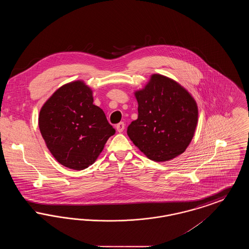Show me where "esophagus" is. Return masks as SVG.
<instances>
[{
	"instance_id": "esophagus-1",
	"label": "esophagus",
	"mask_w": 249,
	"mask_h": 249,
	"mask_svg": "<svg viewBox=\"0 0 249 249\" xmlns=\"http://www.w3.org/2000/svg\"><path fill=\"white\" fill-rule=\"evenodd\" d=\"M116 128H117V130H118L119 132H122V131L124 130V129H125V124H124V122H119V124H117Z\"/></svg>"
}]
</instances>
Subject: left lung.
Here are the masks:
<instances>
[{
    "label": "left lung",
    "instance_id": "obj_1",
    "mask_svg": "<svg viewBox=\"0 0 249 249\" xmlns=\"http://www.w3.org/2000/svg\"><path fill=\"white\" fill-rule=\"evenodd\" d=\"M134 95L138 119L127 130L132 142L158 162L185 152L194 136L199 114L190 92L174 79L154 73Z\"/></svg>",
    "mask_w": 249,
    "mask_h": 249
}]
</instances>
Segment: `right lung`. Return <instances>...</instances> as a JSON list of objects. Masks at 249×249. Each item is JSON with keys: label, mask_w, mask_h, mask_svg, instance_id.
I'll return each instance as SVG.
<instances>
[{"label": "right lung", "mask_w": 249, "mask_h": 249, "mask_svg": "<svg viewBox=\"0 0 249 249\" xmlns=\"http://www.w3.org/2000/svg\"><path fill=\"white\" fill-rule=\"evenodd\" d=\"M38 125L56 160L78 171L94 163L116 132L104 111L93 105L92 90L82 80L61 86L48 98Z\"/></svg>", "instance_id": "add662e5"}]
</instances>
